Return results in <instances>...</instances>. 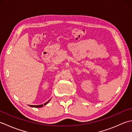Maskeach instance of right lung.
I'll return each mask as SVG.
<instances>
[{"label": "right lung", "instance_id": "obj_1", "mask_svg": "<svg viewBox=\"0 0 132 132\" xmlns=\"http://www.w3.org/2000/svg\"><path fill=\"white\" fill-rule=\"evenodd\" d=\"M50 100H51V99H50L49 100L47 101V102H46L45 103H44V104L36 105H29V106H30V107H33V108H41V107H43V106H44V105H46L48 103L50 102Z\"/></svg>", "mask_w": 132, "mask_h": 132}]
</instances>
